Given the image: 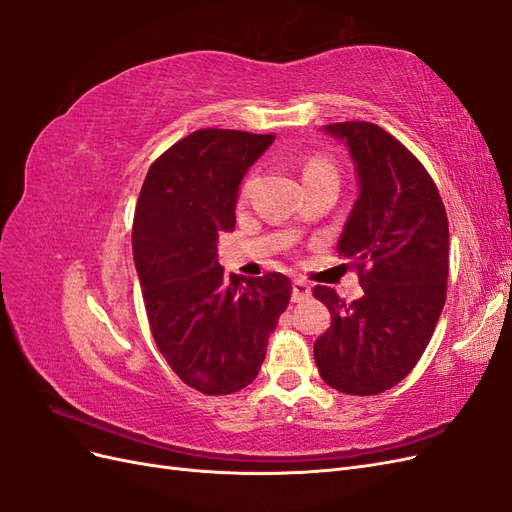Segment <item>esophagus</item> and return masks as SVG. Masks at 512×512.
Returning a JSON list of instances; mask_svg holds the SVG:
<instances>
[{
  "instance_id": "34e87169",
  "label": "esophagus",
  "mask_w": 512,
  "mask_h": 512,
  "mask_svg": "<svg viewBox=\"0 0 512 512\" xmlns=\"http://www.w3.org/2000/svg\"><path fill=\"white\" fill-rule=\"evenodd\" d=\"M309 294H312V288H309L303 280H294L292 282V301L294 303H301L305 301Z\"/></svg>"
}]
</instances>
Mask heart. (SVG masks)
<instances>
[{"instance_id":"b5f03b06","label":"heart","mask_w":512,"mask_h":512,"mask_svg":"<svg viewBox=\"0 0 512 512\" xmlns=\"http://www.w3.org/2000/svg\"><path fill=\"white\" fill-rule=\"evenodd\" d=\"M324 177H335L337 179V168L333 166V162H329L327 158H322V156L309 158L305 162V166H303V179H305V183L318 181V179H324ZM247 188H250V181H245L243 192H247Z\"/></svg>"}]
</instances>
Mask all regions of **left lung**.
Listing matches in <instances>:
<instances>
[{"mask_svg": "<svg viewBox=\"0 0 512 512\" xmlns=\"http://www.w3.org/2000/svg\"><path fill=\"white\" fill-rule=\"evenodd\" d=\"M346 141L361 192L337 252L359 273L352 303L327 286L314 297L331 327L314 344L322 380L346 395H378L421 359L446 301L448 220L425 166L376 123L324 126Z\"/></svg>", "mask_w": 512, "mask_h": 512, "instance_id": "8db88e82", "label": "left lung"}]
</instances>
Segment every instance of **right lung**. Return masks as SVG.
<instances>
[{"mask_svg": "<svg viewBox=\"0 0 512 512\" xmlns=\"http://www.w3.org/2000/svg\"><path fill=\"white\" fill-rule=\"evenodd\" d=\"M275 134L205 128L149 166L132 252L151 335L170 369L205 395L254 382L290 303L282 273L224 275L220 232L235 228L239 183Z\"/></svg>", "mask_w": 512, "mask_h": 512, "instance_id": "add662e5", "label": "right lung"}]
</instances>
